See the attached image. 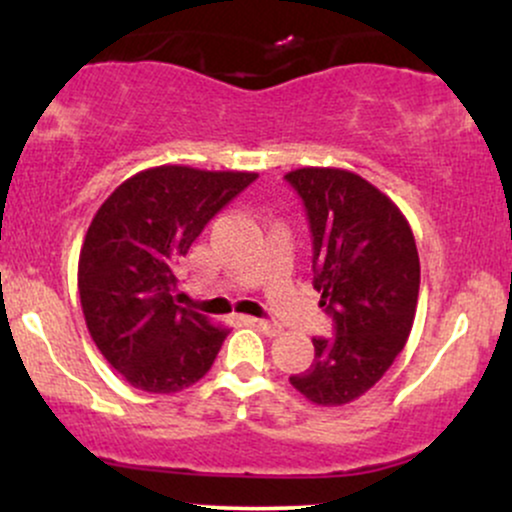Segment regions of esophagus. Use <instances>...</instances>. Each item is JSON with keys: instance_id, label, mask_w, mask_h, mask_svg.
Returning <instances> with one entry per match:
<instances>
[{"instance_id": "1", "label": "esophagus", "mask_w": 512, "mask_h": 512, "mask_svg": "<svg viewBox=\"0 0 512 512\" xmlns=\"http://www.w3.org/2000/svg\"><path fill=\"white\" fill-rule=\"evenodd\" d=\"M245 322H250L252 327H257V330L269 334V337H276V334L281 332V327L276 325V322H269V320H260V317H248Z\"/></svg>"}]
</instances>
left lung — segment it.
<instances>
[{
    "instance_id": "1",
    "label": "left lung",
    "mask_w": 512,
    "mask_h": 512,
    "mask_svg": "<svg viewBox=\"0 0 512 512\" xmlns=\"http://www.w3.org/2000/svg\"><path fill=\"white\" fill-rule=\"evenodd\" d=\"M303 199L313 236V286L332 317L308 370L291 385L310 402L342 407L378 383L407 344L419 301V252L390 197L342 168L284 175Z\"/></svg>"
}]
</instances>
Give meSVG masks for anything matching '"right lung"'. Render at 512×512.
<instances>
[{"mask_svg":"<svg viewBox=\"0 0 512 512\" xmlns=\"http://www.w3.org/2000/svg\"><path fill=\"white\" fill-rule=\"evenodd\" d=\"M255 178L149 168L122 182L93 216L79 255L81 310L98 351L137 390L180 392L214 363L228 330L173 301L175 267Z\"/></svg>","mask_w":512,"mask_h":512,"instance_id":"1","label":"right lung"}]
</instances>
